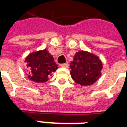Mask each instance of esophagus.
I'll list each match as a JSON object with an SVG mask.
<instances>
[{
  "mask_svg": "<svg viewBox=\"0 0 127 127\" xmlns=\"http://www.w3.org/2000/svg\"><path fill=\"white\" fill-rule=\"evenodd\" d=\"M69 64L68 63H63V64H61V66H62V67H66V68H67V67H69Z\"/></svg>",
  "mask_w": 127,
  "mask_h": 127,
  "instance_id": "esophagus-1",
  "label": "esophagus"
}]
</instances>
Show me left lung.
Here are the masks:
<instances>
[{"label":"left lung","mask_w":127,"mask_h":127,"mask_svg":"<svg viewBox=\"0 0 127 127\" xmlns=\"http://www.w3.org/2000/svg\"><path fill=\"white\" fill-rule=\"evenodd\" d=\"M102 63L99 58L90 53L80 51L75 54L71 63V75L77 84L91 85L101 75Z\"/></svg>","instance_id":"left-lung-1"}]
</instances>
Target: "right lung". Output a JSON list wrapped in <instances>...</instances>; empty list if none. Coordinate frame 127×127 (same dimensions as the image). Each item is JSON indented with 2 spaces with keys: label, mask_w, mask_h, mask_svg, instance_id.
I'll return each instance as SVG.
<instances>
[{
  "label": "right lung",
  "mask_w": 127,
  "mask_h": 127,
  "mask_svg": "<svg viewBox=\"0 0 127 127\" xmlns=\"http://www.w3.org/2000/svg\"><path fill=\"white\" fill-rule=\"evenodd\" d=\"M29 67V78L36 83L45 82L53 72L58 69V65L47 50H43L31 53L26 58Z\"/></svg>",
  "instance_id": "obj_1"
}]
</instances>
